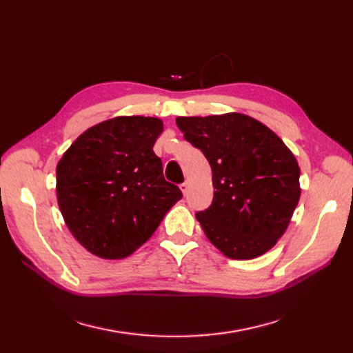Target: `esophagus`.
I'll return each mask as SVG.
<instances>
[{"instance_id": "esophagus-1", "label": "esophagus", "mask_w": 353, "mask_h": 353, "mask_svg": "<svg viewBox=\"0 0 353 353\" xmlns=\"http://www.w3.org/2000/svg\"><path fill=\"white\" fill-rule=\"evenodd\" d=\"M188 187H190V184L187 183V181H185V183H183V184L179 185V188H181V191H183V194H184V196L188 193Z\"/></svg>"}]
</instances>
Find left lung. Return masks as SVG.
Wrapping results in <instances>:
<instances>
[{
	"mask_svg": "<svg viewBox=\"0 0 353 353\" xmlns=\"http://www.w3.org/2000/svg\"><path fill=\"white\" fill-rule=\"evenodd\" d=\"M212 168V205L196 218L230 259H253L281 239L301 199L294 154L268 126L241 113L176 117Z\"/></svg>",
	"mask_w": 353,
	"mask_h": 353,
	"instance_id": "left-lung-1",
	"label": "left lung"
}]
</instances>
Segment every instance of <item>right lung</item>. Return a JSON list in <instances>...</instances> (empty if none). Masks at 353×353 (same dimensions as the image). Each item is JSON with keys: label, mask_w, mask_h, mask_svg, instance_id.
<instances>
[{"label": "right lung", "mask_w": 353, "mask_h": 353, "mask_svg": "<svg viewBox=\"0 0 353 353\" xmlns=\"http://www.w3.org/2000/svg\"><path fill=\"white\" fill-rule=\"evenodd\" d=\"M163 122L117 116L81 134L57 165V201L68 228L103 259L143 245L183 197L153 152Z\"/></svg>", "instance_id": "right-lung-1"}]
</instances>
